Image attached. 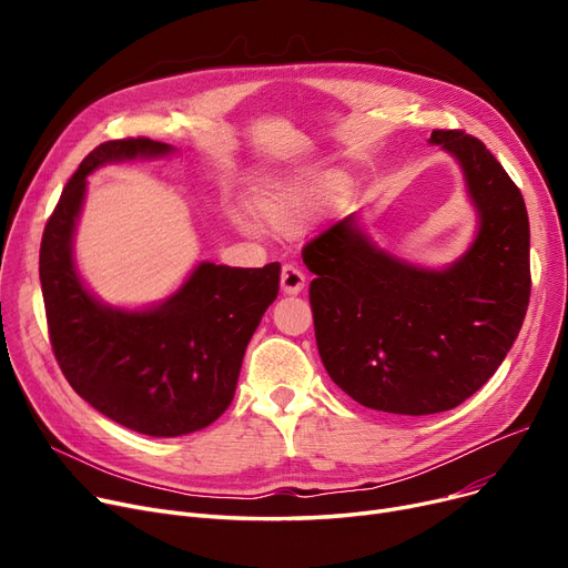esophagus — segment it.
<instances>
[{
	"instance_id": "1",
	"label": "esophagus",
	"mask_w": 568,
	"mask_h": 568,
	"mask_svg": "<svg viewBox=\"0 0 568 568\" xmlns=\"http://www.w3.org/2000/svg\"><path fill=\"white\" fill-rule=\"evenodd\" d=\"M306 285V276L296 264H283L281 268V290L285 294H300Z\"/></svg>"
}]
</instances>
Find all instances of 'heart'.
Wrapping results in <instances>:
<instances>
[{
  "instance_id": "b5f03b06",
  "label": "heart",
  "mask_w": 568,
  "mask_h": 568,
  "mask_svg": "<svg viewBox=\"0 0 568 568\" xmlns=\"http://www.w3.org/2000/svg\"><path fill=\"white\" fill-rule=\"evenodd\" d=\"M313 189L302 182H283L264 191L257 200L262 219L276 230H294L311 214Z\"/></svg>"
}]
</instances>
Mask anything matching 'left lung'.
<instances>
[{
	"instance_id": "obj_1",
	"label": "left lung",
	"mask_w": 568,
	"mask_h": 568,
	"mask_svg": "<svg viewBox=\"0 0 568 568\" xmlns=\"http://www.w3.org/2000/svg\"><path fill=\"white\" fill-rule=\"evenodd\" d=\"M454 154L479 209L471 248L444 272L379 251L349 214L304 246L320 359L364 407L392 414L454 409L495 375L529 306V221L520 189L486 144L433 131Z\"/></svg>"
}]
</instances>
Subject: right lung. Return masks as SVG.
<instances>
[{
    "instance_id": "right-lung-1",
    "label": "right lung",
    "mask_w": 568,
    "mask_h": 568,
    "mask_svg": "<svg viewBox=\"0 0 568 568\" xmlns=\"http://www.w3.org/2000/svg\"><path fill=\"white\" fill-rule=\"evenodd\" d=\"M168 152L170 144L149 138L108 140L89 152L45 223L39 255L50 345L73 392L108 419L152 437L195 433L227 409L246 345L281 283L278 262H202L165 304L142 313L105 308L82 287L71 236L87 174Z\"/></svg>"
}]
</instances>
